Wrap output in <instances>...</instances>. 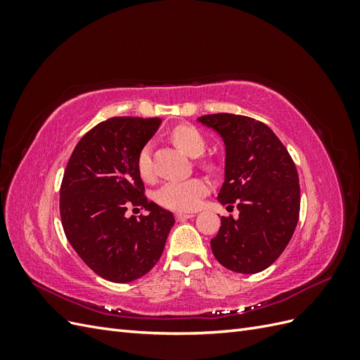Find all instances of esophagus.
<instances>
[{
  "instance_id": "1",
  "label": "esophagus",
  "mask_w": 360,
  "mask_h": 360,
  "mask_svg": "<svg viewBox=\"0 0 360 360\" xmlns=\"http://www.w3.org/2000/svg\"><path fill=\"white\" fill-rule=\"evenodd\" d=\"M193 216H195L193 213H176V219H177L179 222H181V221L191 219V217H193Z\"/></svg>"
}]
</instances>
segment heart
Masks as SVG:
<instances>
[{"label": "heart", "instance_id": "obj_1", "mask_svg": "<svg viewBox=\"0 0 360 360\" xmlns=\"http://www.w3.org/2000/svg\"><path fill=\"white\" fill-rule=\"evenodd\" d=\"M172 143L189 156H200L205 148V139L197 129L189 124H180L171 132ZM207 168H214L213 162L204 163ZM139 176L144 180L153 177V163H151L150 148L144 147L136 159ZM209 192V184L200 177L188 180L167 181L156 192L155 200L159 205L174 212H192L200 205L204 195Z\"/></svg>", "mask_w": 360, "mask_h": 360}]
</instances>
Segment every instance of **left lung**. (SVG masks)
<instances>
[{
  "label": "left lung",
  "mask_w": 360,
  "mask_h": 360,
  "mask_svg": "<svg viewBox=\"0 0 360 360\" xmlns=\"http://www.w3.org/2000/svg\"><path fill=\"white\" fill-rule=\"evenodd\" d=\"M225 144L221 204L237 205L238 217H221L210 240L219 263L237 274H258L284 252L296 230L300 186L296 165L279 138L264 123L234 114L202 115Z\"/></svg>",
  "instance_id": "obj_1"
}]
</instances>
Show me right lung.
<instances>
[{
  "label": "right lung",
  "instance_id": "obj_1",
  "mask_svg": "<svg viewBox=\"0 0 360 360\" xmlns=\"http://www.w3.org/2000/svg\"><path fill=\"white\" fill-rule=\"evenodd\" d=\"M160 118L112 117L86 132L68 162L60 214L69 243L94 274L135 281L155 267L174 225L171 212L147 200L136 168ZM127 208L147 215L125 216Z\"/></svg>",
  "mask_w": 360,
  "mask_h": 360
}]
</instances>
